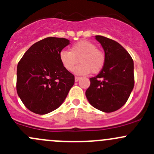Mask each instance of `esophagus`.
Masks as SVG:
<instances>
[{
    "label": "esophagus",
    "instance_id": "1",
    "mask_svg": "<svg viewBox=\"0 0 154 154\" xmlns=\"http://www.w3.org/2000/svg\"><path fill=\"white\" fill-rule=\"evenodd\" d=\"M80 77H75V78H74V80H75V82H77L79 80H80Z\"/></svg>",
    "mask_w": 154,
    "mask_h": 154
}]
</instances>
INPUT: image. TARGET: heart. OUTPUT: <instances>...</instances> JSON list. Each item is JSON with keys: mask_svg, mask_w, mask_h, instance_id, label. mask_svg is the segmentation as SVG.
<instances>
[{"mask_svg": "<svg viewBox=\"0 0 154 154\" xmlns=\"http://www.w3.org/2000/svg\"><path fill=\"white\" fill-rule=\"evenodd\" d=\"M63 66L68 71H72L80 60V64L75 68L76 74H87L91 71L97 74L104 66V53L97 49V45L87 40H83L71 46V51L63 50L59 54Z\"/></svg>", "mask_w": 154, "mask_h": 154, "instance_id": "b5f03b06", "label": "heart"}]
</instances>
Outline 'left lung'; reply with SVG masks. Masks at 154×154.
<instances>
[{
  "mask_svg": "<svg viewBox=\"0 0 154 154\" xmlns=\"http://www.w3.org/2000/svg\"><path fill=\"white\" fill-rule=\"evenodd\" d=\"M104 50V66L96 77L90 78L86 96L90 104L104 112L123 106L134 86V64L129 53L117 42L95 35Z\"/></svg>",
  "mask_w": 154,
  "mask_h": 154,
  "instance_id": "left-lung-1",
  "label": "left lung"
}]
</instances>
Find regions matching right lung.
Masks as SVG:
<instances>
[{"label": "right lung", "instance_id": "obj_1", "mask_svg": "<svg viewBox=\"0 0 154 154\" xmlns=\"http://www.w3.org/2000/svg\"><path fill=\"white\" fill-rule=\"evenodd\" d=\"M70 41L48 37L32 45L17 66L16 89L24 106L45 115L57 109L74 83V76L63 66L59 54Z\"/></svg>", "mask_w": 154, "mask_h": 154}]
</instances>
